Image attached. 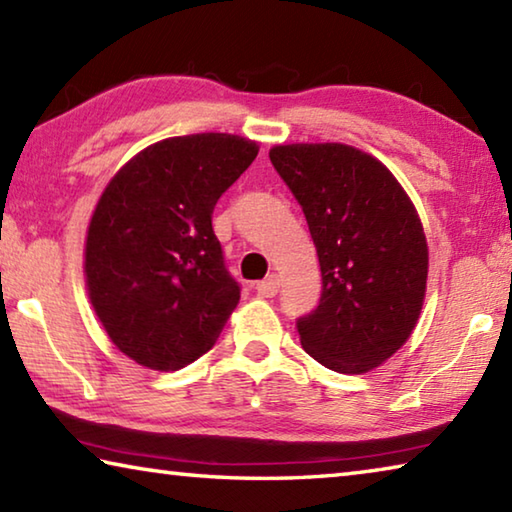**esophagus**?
Instances as JSON below:
<instances>
[{
    "label": "esophagus",
    "instance_id": "esophagus-1",
    "mask_svg": "<svg viewBox=\"0 0 512 512\" xmlns=\"http://www.w3.org/2000/svg\"><path fill=\"white\" fill-rule=\"evenodd\" d=\"M277 289H280V277H277L275 273L268 275L266 280L257 282V293H259V296H262V298H273L275 293H277Z\"/></svg>",
    "mask_w": 512,
    "mask_h": 512
}]
</instances>
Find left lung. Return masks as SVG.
<instances>
[{
    "instance_id": "1",
    "label": "left lung",
    "mask_w": 512,
    "mask_h": 512,
    "mask_svg": "<svg viewBox=\"0 0 512 512\" xmlns=\"http://www.w3.org/2000/svg\"><path fill=\"white\" fill-rule=\"evenodd\" d=\"M314 239L323 293L298 320L300 343L325 368L361 375L391 359L418 325L429 248L397 178L354 146L280 144L268 151Z\"/></svg>"
}]
</instances>
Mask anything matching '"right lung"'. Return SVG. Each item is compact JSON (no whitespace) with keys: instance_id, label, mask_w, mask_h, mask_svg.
<instances>
[{"instance_id":"right-lung-1","label":"right lung","mask_w":512,"mask_h":512,"mask_svg":"<svg viewBox=\"0 0 512 512\" xmlns=\"http://www.w3.org/2000/svg\"><path fill=\"white\" fill-rule=\"evenodd\" d=\"M230 133L146 146L99 196L85 237V287L119 352L151 370H180L219 339L239 302L212 212L257 158Z\"/></svg>"}]
</instances>
